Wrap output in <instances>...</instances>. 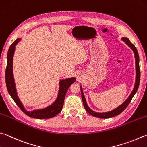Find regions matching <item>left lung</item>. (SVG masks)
<instances>
[{
	"label": "left lung",
	"instance_id": "left-lung-1",
	"mask_svg": "<svg viewBox=\"0 0 147 147\" xmlns=\"http://www.w3.org/2000/svg\"><path fill=\"white\" fill-rule=\"evenodd\" d=\"M122 40L124 41V42L127 44L128 46H130V47L132 48V50H133L134 53V55H135L136 79V83H135L134 88L132 92L130 95V96L128 97V98L126 100V101L123 102L121 105H120L119 107H118L117 108H116V109L112 110V111H110V112L99 113V112H96L93 111V110H92L88 107V105H87V104H86V100H85V97H84V96L83 90H82V87L81 86V97H82V100H83L84 107L85 108L86 110L87 111V112L88 113V114H90L92 115H93V116H94V117H99V118H110V117H112L116 116V115H119L123 111V110H125L126 108L128 107V105H129L130 101H132L134 96L135 94L136 93V92L138 91V89L139 88V85H140V64H139V62H140V58H139L138 50H137V49H136V46L134 45L132 43L130 42V40L128 39V38L123 37V38H122Z\"/></svg>",
	"mask_w": 147,
	"mask_h": 147
}]
</instances>
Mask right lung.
<instances>
[{
	"mask_svg": "<svg viewBox=\"0 0 147 147\" xmlns=\"http://www.w3.org/2000/svg\"><path fill=\"white\" fill-rule=\"evenodd\" d=\"M20 38H17L11 44L7 51V66L5 73V79H6V84L7 91L9 94L13 99L15 103L19 107L20 110L31 117L36 118V119H48L51 118L56 115H57L63 109L64 105V100L65 98L66 94L69 86L76 81L75 78H71L66 79H63L60 81V88H59V94L56 101L50 106L43 109L35 110L32 112H28L24 109V107L20 102V100L17 97V94L15 89L13 76V57L15 51V46L19 42Z\"/></svg>",
	"mask_w": 147,
	"mask_h": 147,
	"instance_id": "obj_1",
	"label": "right lung"
}]
</instances>
